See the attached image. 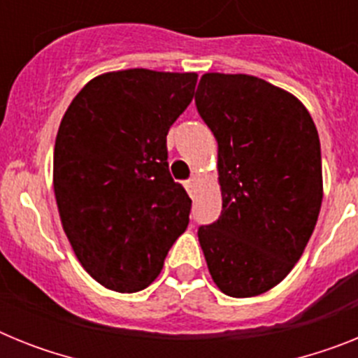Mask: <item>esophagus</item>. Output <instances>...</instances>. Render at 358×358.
<instances>
[{"instance_id": "obj_1", "label": "esophagus", "mask_w": 358, "mask_h": 358, "mask_svg": "<svg viewBox=\"0 0 358 358\" xmlns=\"http://www.w3.org/2000/svg\"><path fill=\"white\" fill-rule=\"evenodd\" d=\"M185 186H186V189H188V194L189 195H194L195 194V188H197V177H189L188 181L185 182Z\"/></svg>"}]
</instances>
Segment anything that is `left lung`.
<instances>
[{
    "mask_svg": "<svg viewBox=\"0 0 358 358\" xmlns=\"http://www.w3.org/2000/svg\"><path fill=\"white\" fill-rule=\"evenodd\" d=\"M199 115L218 145L222 213L199 227L215 285L252 297L285 280L314 233L322 202L321 143L292 93L252 75L204 73Z\"/></svg>",
    "mask_w": 358,
    "mask_h": 358,
    "instance_id": "left-lung-1",
    "label": "left lung"
}]
</instances>
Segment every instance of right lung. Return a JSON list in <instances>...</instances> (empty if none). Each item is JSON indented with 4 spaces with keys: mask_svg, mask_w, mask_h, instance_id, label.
Returning <instances> with one entry per match:
<instances>
[{
    "mask_svg": "<svg viewBox=\"0 0 358 358\" xmlns=\"http://www.w3.org/2000/svg\"><path fill=\"white\" fill-rule=\"evenodd\" d=\"M197 73L134 68L98 75L73 98L53 150L62 229L82 267L115 292L159 276L192 199L169 172L166 134Z\"/></svg>",
    "mask_w": 358,
    "mask_h": 358,
    "instance_id": "obj_1",
    "label": "right lung"
}]
</instances>
